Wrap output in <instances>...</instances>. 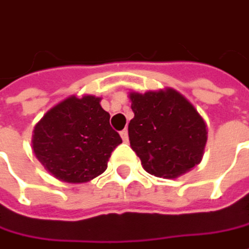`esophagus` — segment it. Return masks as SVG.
<instances>
[{
  "label": "esophagus",
  "mask_w": 249,
  "mask_h": 249,
  "mask_svg": "<svg viewBox=\"0 0 249 249\" xmlns=\"http://www.w3.org/2000/svg\"><path fill=\"white\" fill-rule=\"evenodd\" d=\"M120 135H121V138H123V141H124V142H128V131H126V129H123V131H121V132H120Z\"/></svg>",
  "instance_id": "obj_1"
}]
</instances>
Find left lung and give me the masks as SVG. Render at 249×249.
Segmentation results:
<instances>
[{
	"instance_id": "obj_1",
	"label": "left lung",
	"mask_w": 249,
	"mask_h": 249,
	"mask_svg": "<svg viewBox=\"0 0 249 249\" xmlns=\"http://www.w3.org/2000/svg\"><path fill=\"white\" fill-rule=\"evenodd\" d=\"M128 97L134 111L129 143L148 173L175 179L201 162L207 124L184 95L166 87Z\"/></svg>"
}]
</instances>
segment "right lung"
<instances>
[{
  "instance_id": "1",
  "label": "right lung",
  "mask_w": 249,
  "mask_h": 249,
  "mask_svg": "<svg viewBox=\"0 0 249 249\" xmlns=\"http://www.w3.org/2000/svg\"><path fill=\"white\" fill-rule=\"evenodd\" d=\"M101 97L70 95L57 103L35 125L32 151L53 178L86 183L100 176L111 152L123 142L110 125Z\"/></svg>"
}]
</instances>
